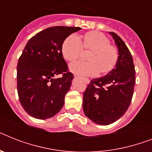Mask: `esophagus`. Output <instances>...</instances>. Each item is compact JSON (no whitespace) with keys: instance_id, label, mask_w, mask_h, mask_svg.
Returning a JSON list of instances; mask_svg holds the SVG:
<instances>
[{"instance_id":"esophagus-1","label":"esophagus","mask_w":152,"mask_h":152,"mask_svg":"<svg viewBox=\"0 0 152 152\" xmlns=\"http://www.w3.org/2000/svg\"><path fill=\"white\" fill-rule=\"evenodd\" d=\"M83 80L84 81H85V82H86V83H90V80H89V79H87V78H84L83 79Z\"/></svg>"}]
</instances>
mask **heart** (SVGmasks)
Masks as SVG:
<instances>
[{"mask_svg": "<svg viewBox=\"0 0 152 152\" xmlns=\"http://www.w3.org/2000/svg\"><path fill=\"white\" fill-rule=\"evenodd\" d=\"M110 42L108 37L96 31L86 32L83 41L78 35L72 34L62 43V52L66 60L73 61L81 56L83 48L90 50L87 56L89 61L72 62L69 66L70 70L82 76H95L99 72L105 75L115 67L119 57L117 47Z\"/></svg>", "mask_w": 152, "mask_h": 152, "instance_id": "heart-1", "label": "heart"}]
</instances>
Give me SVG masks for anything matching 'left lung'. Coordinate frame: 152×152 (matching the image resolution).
Segmentation results:
<instances>
[{
  "instance_id": "8db88e82",
  "label": "left lung",
  "mask_w": 152,
  "mask_h": 152,
  "mask_svg": "<svg viewBox=\"0 0 152 152\" xmlns=\"http://www.w3.org/2000/svg\"><path fill=\"white\" fill-rule=\"evenodd\" d=\"M118 48L115 68L104 76L93 79L83 93V109L94 123L108 125L125 113L131 104L135 85L133 58L124 41L110 32Z\"/></svg>"
}]
</instances>
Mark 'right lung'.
<instances>
[{"label":"right lung","instance_id":"1","mask_svg":"<svg viewBox=\"0 0 152 152\" xmlns=\"http://www.w3.org/2000/svg\"><path fill=\"white\" fill-rule=\"evenodd\" d=\"M80 27L54 26L31 38L18 59L17 89L22 107L31 117L47 119L64 105L73 74L63 58L62 43ZM62 75L59 78H55Z\"/></svg>","mask_w":152,"mask_h":152}]
</instances>
